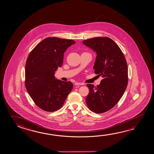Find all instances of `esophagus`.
<instances>
[{
	"instance_id": "obj_1",
	"label": "esophagus",
	"mask_w": 154,
	"mask_h": 154,
	"mask_svg": "<svg viewBox=\"0 0 154 154\" xmlns=\"http://www.w3.org/2000/svg\"><path fill=\"white\" fill-rule=\"evenodd\" d=\"M75 85H84V83H77V82H76V83H75Z\"/></svg>"
}]
</instances>
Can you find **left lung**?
<instances>
[{
    "label": "left lung",
    "instance_id": "left-lung-1",
    "mask_svg": "<svg viewBox=\"0 0 154 154\" xmlns=\"http://www.w3.org/2000/svg\"><path fill=\"white\" fill-rule=\"evenodd\" d=\"M97 56L93 69L103 79L97 86L88 84L87 106L96 113H103L116 106L128 84V66L124 54L117 44L108 37H97L83 41Z\"/></svg>",
    "mask_w": 154,
    "mask_h": 154
}]
</instances>
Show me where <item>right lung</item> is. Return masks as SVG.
Instances as JSON below:
<instances>
[{
    "label": "right lung",
    "instance_id": "add662e5",
    "mask_svg": "<svg viewBox=\"0 0 154 154\" xmlns=\"http://www.w3.org/2000/svg\"><path fill=\"white\" fill-rule=\"evenodd\" d=\"M52 37L41 41L30 51L25 66V86L34 103L43 111L61 109L72 90L71 82L56 79L55 71L63 64L64 53L75 43Z\"/></svg>",
    "mask_w": 154,
    "mask_h": 154
}]
</instances>
